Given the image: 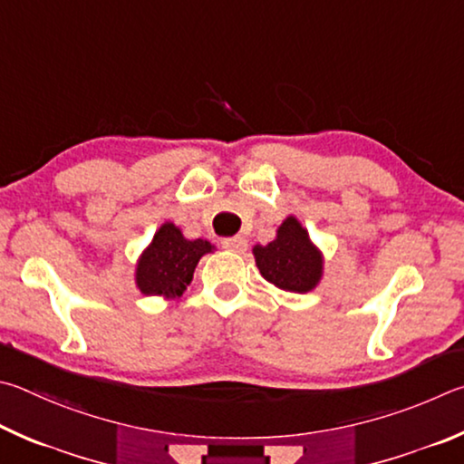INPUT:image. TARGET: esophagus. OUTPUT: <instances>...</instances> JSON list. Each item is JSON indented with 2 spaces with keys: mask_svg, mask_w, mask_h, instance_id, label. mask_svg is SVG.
Wrapping results in <instances>:
<instances>
[{
  "mask_svg": "<svg viewBox=\"0 0 464 464\" xmlns=\"http://www.w3.org/2000/svg\"><path fill=\"white\" fill-rule=\"evenodd\" d=\"M222 246L227 248V250H232V253H245L248 242H246V238H242V237H232V238H224Z\"/></svg>",
  "mask_w": 464,
  "mask_h": 464,
  "instance_id": "1",
  "label": "esophagus"
}]
</instances>
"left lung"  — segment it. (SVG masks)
<instances>
[{"instance_id":"8db88e82","label":"left lung","mask_w":464,"mask_h":464,"mask_svg":"<svg viewBox=\"0 0 464 464\" xmlns=\"http://www.w3.org/2000/svg\"><path fill=\"white\" fill-rule=\"evenodd\" d=\"M253 253L263 277L283 291L307 294L322 279V253L294 216L279 226L277 238L266 246L256 245Z\"/></svg>"}]
</instances>
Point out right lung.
I'll list each match as a JSON object with an SVG mask.
<instances>
[{
	"instance_id": "obj_1",
	"label": "right lung",
	"mask_w": 464,
	"mask_h": 464,
	"mask_svg": "<svg viewBox=\"0 0 464 464\" xmlns=\"http://www.w3.org/2000/svg\"><path fill=\"white\" fill-rule=\"evenodd\" d=\"M211 248L208 240H187L175 224H162L136 265L138 289L144 295H181L199 258Z\"/></svg>"
}]
</instances>
